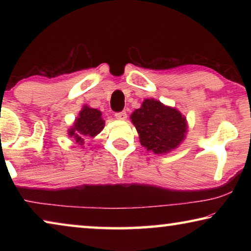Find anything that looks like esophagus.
I'll use <instances>...</instances> for the list:
<instances>
[{
    "label": "esophagus",
    "instance_id": "34e87169",
    "mask_svg": "<svg viewBox=\"0 0 251 251\" xmlns=\"http://www.w3.org/2000/svg\"><path fill=\"white\" fill-rule=\"evenodd\" d=\"M115 117L117 118V120H120V121H126V118H127V114H126V112L116 113V114H115Z\"/></svg>",
    "mask_w": 251,
    "mask_h": 251
}]
</instances>
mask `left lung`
<instances>
[{"mask_svg": "<svg viewBox=\"0 0 251 251\" xmlns=\"http://www.w3.org/2000/svg\"><path fill=\"white\" fill-rule=\"evenodd\" d=\"M130 121L137 129L141 145L154 154H167L184 142L188 131L186 117L175 107L154 99L144 100Z\"/></svg>", "mask_w": 251, "mask_h": 251, "instance_id": "8db88e82", "label": "left lung"}]
</instances>
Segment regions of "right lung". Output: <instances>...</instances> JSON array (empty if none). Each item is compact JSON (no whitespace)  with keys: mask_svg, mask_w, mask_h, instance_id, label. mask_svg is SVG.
Segmentation results:
<instances>
[{"mask_svg":"<svg viewBox=\"0 0 251 251\" xmlns=\"http://www.w3.org/2000/svg\"><path fill=\"white\" fill-rule=\"evenodd\" d=\"M104 126L105 121L101 118L100 110L84 105L79 110L78 116L75 118L74 124L67 130V134L70 137H73L78 145L83 146L87 138H93L99 135Z\"/></svg>","mask_w":251,"mask_h":251,"instance_id":"add662e5","label":"right lung"}]
</instances>
